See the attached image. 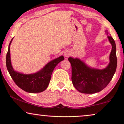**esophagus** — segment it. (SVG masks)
<instances>
[{"label":"esophagus","instance_id":"1","mask_svg":"<svg viewBox=\"0 0 124 124\" xmlns=\"http://www.w3.org/2000/svg\"><path fill=\"white\" fill-rule=\"evenodd\" d=\"M71 55V52L69 51H67L65 52L64 53V56H66V57H69V56Z\"/></svg>","mask_w":124,"mask_h":124}]
</instances>
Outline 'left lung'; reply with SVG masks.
<instances>
[{
  "label": "left lung",
  "mask_w": 124,
  "mask_h": 124,
  "mask_svg": "<svg viewBox=\"0 0 124 124\" xmlns=\"http://www.w3.org/2000/svg\"><path fill=\"white\" fill-rule=\"evenodd\" d=\"M106 32L107 34H109L107 31ZM107 37L112 48L109 55V63L103 70L91 68L79 58H68L72 66L73 84L81 93H95L102 91L109 83L115 74L117 66L116 45L110 35Z\"/></svg>",
  "instance_id": "1"
}]
</instances>
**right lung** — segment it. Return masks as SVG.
<instances>
[{
  "mask_svg": "<svg viewBox=\"0 0 124 124\" xmlns=\"http://www.w3.org/2000/svg\"><path fill=\"white\" fill-rule=\"evenodd\" d=\"M13 38L9 44L6 57V65L10 76L16 84L24 91L29 93H39L44 91L49 84L54 68L61 61L64 60V57L61 56L51 61L41 70L33 74H26L18 72L14 70L10 57V45Z\"/></svg>",
  "mask_w": 124,
  "mask_h": 124,
  "instance_id": "add662e5",
  "label": "right lung"
}]
</instances>
